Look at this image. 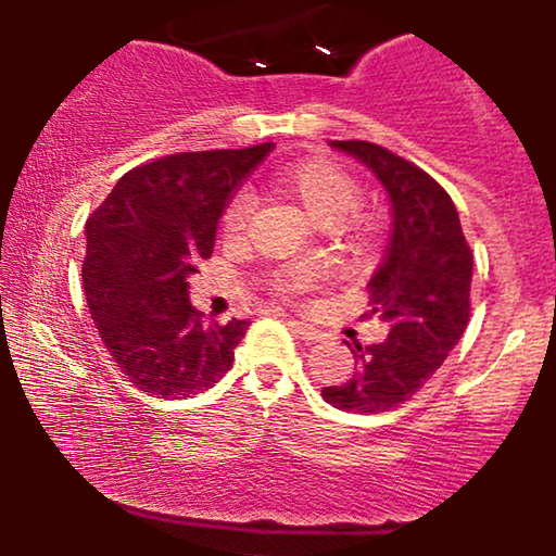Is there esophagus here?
I'll return each instance as SVG.
<instances>
[{"instance_id":"34e87169","label":"esophagus","mask_w":556,"mask_h":556,"mask_svg":"<svg viewBox=\"0 0 556 556\" xmlns=\"http://www.w3.org/2000/svg\"><path fill=\"white\" fill-rule=\"evenodd\" d=\"M287 327H290L292 331H295V334L300 337V340H305V342H316V340H321V331H318L316 327H311V324L298 321V318H290V321H287Z\"/></svg>"}]
</instances>
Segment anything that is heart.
<instances>
[{
  "label": "heart",
  "instance_id": "1",
  "mask_svg": "<svg viewBox=\"0 0 556 556\" xmlns=\"http://www.w3.org/2000/svg\"><path fill=\"white\" fill-rule=\"evenodd\" d=\"M266 188L300 208L316 227L337 225V229L350 238H363L371 229V219L366 214L353 212L361 195L358 180L329 159H303V162L285 164L266 177ZM251 214V193H238L227 203L225 216H222V232L227 238H240ZM316 285L318 271L314 266H290L274 277V287L290 298L305 295Z\"/></svg>",
  "mask_w": 556,
  "mask_h": 556
}]
</instances>
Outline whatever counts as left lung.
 <instances>
[{
    "label": "left lung",
    "mask_w": 556,
    "mask_h": 556,
    "mask_svg": "<svg viewBox=\"0 0 556 556\" xmlns=\"http://www.w3.org/2000/svg\"><path fill=\"white\" fill-rule=\"evenodd\" d=\"M331 146L366 164L392 203V235L368 282L371 316L387 324V340L368 348L355 342L353 376L321 389L329 405L371 416L410 400L460 342L473 253L455 203L431 175L368 140Z\"/></svg>",
    "instance_id": "left-lung-1"
}]
</instances>
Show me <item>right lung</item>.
Listing matches in <instances>:
<instances>
[{
	"mask_svg": "<svg viewBox=\"0 0 556 556\" xmlns=\"http://www.w3.org/2000/svg\"><path fill=\"white\" fill-rule=\"evenodd\" d=\"M271 143L188 151L125 172L86 222L83 290L106 353L156 397L203 392L232 368L248 321H206L188 277L212 258L216 225Z\"/></svg>",
	"mask_w": 556,
	"mask_h": 556,
	"instance_id": "1",
	"label": "right lung"
}]
</instances>
